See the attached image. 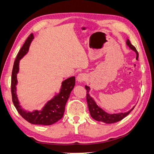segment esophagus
<instances>
[{
	"label": "esophagus",
	"instance_id": "1",
	"mask_svg": "<svg viewBox=\"0 0 154 154\" xmlns=\"http://www.w3.org/2000/svg\"><path fill=\"white\" fill-rule=\"evenodd\" d=\"M77 79L79 82H83L86 79V75L84 73H80L77 75Z\"/></svg>",
	"mask_w": 154,
	"mask_h": 154
}]
</instances>
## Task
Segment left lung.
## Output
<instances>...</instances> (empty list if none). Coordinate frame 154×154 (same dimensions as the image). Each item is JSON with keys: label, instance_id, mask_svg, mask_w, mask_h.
Segmentation results:
<instances>
[{"label": "left lung", "instance_id": "1", "mask_svg": "<svg viewBox=\"0 0 154 154\" xmlns=\"http://www.w3.org/2000/svg\"><path fill=\"white\" fill-rule=\"evenodd\" d=\"M127 44L131 49H132L136 52L137 54L136 58L137 60H138L139 54H138L137 50V49L135 48V47L131 44L129 40H127ZM85 89L87 90L86 100H87V103H88L89 112H90V114L92 118L97 121L103 122L106 124L114 123V122H119L123 119L125 117L127 116L128 114L133 110L134 108H135L133 107L131 110L127 112H121L119 114H108L107 112H106L105 111L103 110L102 108H100L99 106L96 104V102H95L94 99L91 98V97L89 96L88 92L89 91V89H90V88H89L88 86L85 85Z\"/></svg>", "mask_w": 154, "mask_h": 154}]
</instances>
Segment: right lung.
<instances>
[{"mask_svg":"<svg viewBox=\"0 0 154 154\" xmlns=\"http://www.w3.org/2000/svg\"><path fill=\"white\" fill-rule=\"evenodd\" d=\"M33 38V33H31L19 50L14 62L12 75H11V86L12 100L19 114L27 122L33 125H50L55 123L63 118L65 110L66 103L75 84V77H71L64 81L62 83L60 94L47 103L42 110H35L32 112H27L26 111H24L19 106L16 94V85L17 82V73L19 71V60L28 51L30 43Z\"/></svg>","mask_w":154,"mask_h":154,"instance_id":"obj_1","label":"right lung"}]
</instances>
